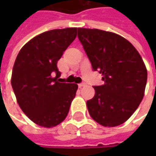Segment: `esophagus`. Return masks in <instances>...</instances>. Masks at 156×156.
<instances>
[{
  "mask_svg": "<svg viewBox=\"0 0 156 156\" xmlns=\"http://www.w3.org/2000/svg\"><path fill=\"white\" fill-rule=\"evenodd\" d=\"M85 85H86L85 84V83H79V84H78V87H79L80 88H82L83 87H84Z\"/></svg>",
  "mask_w": 156,
  "mask_h": 156,
  "instance_id": "34e87169",
  "label": "esophagus"
}]
</instances>
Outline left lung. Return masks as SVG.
Segmentation results:
<instances>
[{"instance_id":"obj_1","label":"left lung","mask_w":156,"mask_h":156,"mask_svg":"<svg viewBox=\"0 0 156 156\" xmlns=\"http://www.w3.org/2000/svg\"><path fill=\"white\" fill-rule=\"evenodd\" d=\"M78 37L94 71L105 83L94 86V97L87 101L89 115L105 127L127 120L144 97L147 70L140 55L123 37L98 29L78 28Z\"/></svg>"}]
</instances>
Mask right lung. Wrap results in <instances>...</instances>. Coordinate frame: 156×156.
Segmentation results:
<instances>
[{
	"label": "right lung",
	"mask_w": 156,
	"mask_h": 156,
	"mask_svg": "<svg viewBox=\"0 0 156 156\" xmlns=\"http://www.w3.org/2000/svg\"><path fill=\"white\" fill-rule=\"evenodd\" d=\"M77 28L54 29L33 37L16 58L12 86L19 106L35 124L54 127L64 120L78 84L61 83L58 61L73 41Z\"/></svg>",
	"instance_id": "add662e5"
}]
</instances>
